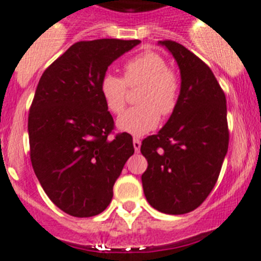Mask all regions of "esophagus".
I'll list each match as a JSON object with an SVG mask.
<instances>
[{
    "label": "esophagus",
    "instance_id": "obj_1",
    "mask_svg": "<svg viewBox=\"0 0 261 261\" xmlns=\"http://www.w3.org/2000/svg\"><path fill=\"white\" fill-rule=\"evenodd\" d=\"M133 144H134V149H135V152H139L140 151V140L138 138H134L133 139Z\"/></svg>",
    "mask_w": 261,
    "mask_h": 261
}]
</instances>
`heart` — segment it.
<instances>
[{
    "mask_svg": "<svg viewBox=\"0 0 261 261\" xmlns=\"http://www.w3.org/2000/svg\"><path fill=\"white\" fill-rule=\"evenodd\" d=\"M140 85L137 102L139 106L122 113L117 127L134 137H142L156 128L160 114L174 112L180 97V80L168 68L160 54L146 51L128 59L123 64V79L105 73L99 80V93L112 113L122 112L126 103L127 87Z\"/></svg>",
    "mask_w": 261,
    "mask_h": 261,
    "instance_id": "heart-1",
    "label": "heart"
}]
</instances>
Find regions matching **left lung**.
<instances>
[{
    "mask_svg": "<svg viewBox=\"0 0 261 261\" xmlns=\"http://www.w3.org/2000/svg\"><path fill=\"white\" fill-rule=\"evenodd\" d=\"M159 44L180 68V97L164 127L142 142L140 152L148 162L142 184L153 209L187 214L205 201L218 180L228 148L227 106L201 59L173 40Z\"/></svg>",
    "mask_w": 261,
    "mask_h": 261,
    "instance_id": "left-lung-1",
    "label": "left lung"
}]
</instances>
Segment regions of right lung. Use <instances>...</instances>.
<instances>
[{
    "instance_id": "1",
    "label": "right lung",
    "mask_w": 261,
    "mask_h": 261,
    "mask_svg": "<svg viewBox=\"0 0 261 261\" xmlns=\"http://www.w3.org/2000/svg\"><path fill=\"white\" fill-rule=\"evenodd\" d=\"M140 40L77 42L47 68L29 114L34 172L52 202L79 218L102 213L134 153L133 137L110 138L114 121L101 93L108 67Z\"/></svg>"
}]
</instances>
